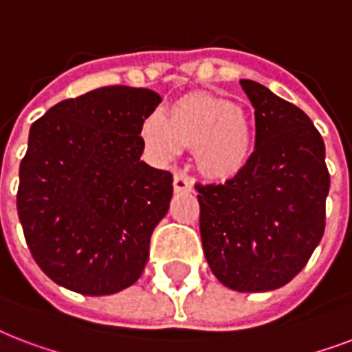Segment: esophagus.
<instances>
[{
	"instance_id": "1",
	"label": "esophagus",
	"mask_w": 352,
	"mask_h": 352,
	"mask_svg": "<svg viewBox=\"0 0 352 352\" xmlns=\"http://www.w3.org/2000/svg\"><path fill=\"white\" fill-rule=\"evenodd\" d=\"M173 190L177 194H190V192H194V182L182 173H175L173 175Z\"/></svg>"
}]
</instances>
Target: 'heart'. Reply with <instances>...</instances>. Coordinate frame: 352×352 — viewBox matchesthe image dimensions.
I'll return each instance as SVG.
<instances>
[{"label": "heart", "instance_id": "heart-1", "mask_svg": "<svg viewBox=\"0 0 352 352\" xmlns=\"http://www.w3.org/2000/svg\"><path fill=\"white\" fill-rule=\"evenodd\" d=\"M140 136L157 162H171L190 147L203 175L232 179L251 162L256 133L251 114L229 99L190 96L171 107L170 116L149 112Z\"/></svg>", "mask_w": 352, "mask_h": 352}]
</instances>
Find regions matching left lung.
Returning a JSON list of instances; mask_svg holds the SVG:
<instances>
[{"label": "left lung", "mask_w": 352, "mask_h": 352, "mask_svg": "<svg viewBox=\"0 0 352 352\" xmlns=\"http://www.w3.org/2000/svg\"><path fill=\"white\" fill-rule=\"evenodd\" d=\"M254 109L251 162L223 184H197L201 240L219 283L270 292L301 272L325 230L331 177L310 118L254 80H240Z\"/></svg>", "instance_id": "left-lung-1"}]
</instances>
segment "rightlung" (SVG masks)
<instances>
[{"mask_svg":"<svg viewBox=\"0 0 352 352\" xmlns=\"http://www.w3.org/2000/svg\"><path fill=\"white\" fill-rule=\"evenodd\" d=\"M162 98L104 87L60 101L29 131L18 218L47 277L82 295L133 286L170 208L173 177L140 160L144 118Z\"/></svg>","mask_w":352,"mask_h":352,"instance_id":"obj_1","label":"right lung"}]
</instances>
